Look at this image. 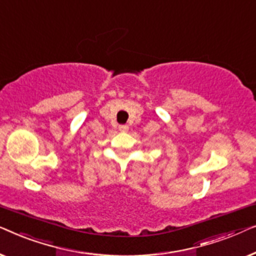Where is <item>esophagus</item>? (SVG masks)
<instances>
[{
	"mask_svg": "<svg viewBox=\"0 0 256 256\" xmlns=\"http://www.w3.org/2000/svg\"><path fill=\"white\" fill-rule=\"evenodd\" d=\"M128 129H129V127H128L127 124H121V126H118V130L122 132H128Z\"/></svg>",
	"mask_w": 256,
	"mask_h": 256,
	"instance_id": "34e87169",
	"label": "esophagus"
}]
</instances>
